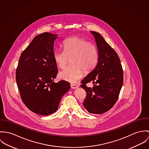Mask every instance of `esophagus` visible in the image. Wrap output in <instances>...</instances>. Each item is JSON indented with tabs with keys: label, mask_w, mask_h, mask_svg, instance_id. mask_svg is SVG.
Returning <instances> with one entry per match:
<instances>
[{
	"label": "esophagus",
	"mask_w": 149,
	"mask_h": 149,
	"mask_svg": "<svg viewBox=\"0 0 149 149\" xmlns=\"http://www.w3.org/2000/svg\"><path fill=\"white\" fill-rule=\"evenodd\" d=\"M71 87L72 88H77L78 87V86H77V84H71Z\"/></svg>",
	"instance_id": "1"
}]
</instances>
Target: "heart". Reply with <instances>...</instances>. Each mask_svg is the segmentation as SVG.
<instances>
[{"label": "heart", "mask_w": 149, "mask_h": 149, "mask_svg": "<svg viewBox=\"0 0 149 149\" xmlns=\"http://www.w3.org/2000/svg\"><path fill=\"white\" fill-rule=\"evenodd\" d=\"M64 51H56L53 57L55 63L65 68L71 59V65L59 73V78L70 83H76L85 72L91 71L98 61V51L95 45L77 36L71 37L63 42Z\"/></svg>", "instance_id": "obj_1"}]
</instances>
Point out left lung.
<instances>
[{
  "instance_id": "8db88e82",
  "label": "left lung",
  "mask_w": 149,
  "mask_h": 149,
  "mask_svg": "<svg viewBox=\"0 0 149 149\" xmlns=\"http://www.w3.org/2000/svg\"><path fill=\"white\" fill-rule=\"evenodd\" d=\"M94 36L98 51V61L95 68L82 81L81 87L86 91L83 102L85 109L95 114L110 110L117 101L123 82V73L119 58L100 34L91 31ZM93 82V88L85 84Z\"/></svg>"
}]
</instances>
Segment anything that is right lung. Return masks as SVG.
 <instances>
[{
    "label": "right lung",
    "mask_w": 149,
    "mask_h": 149,
    "mask_svg": "<svg viewBox=\"0 0 149 149\" xmlns=\"http://www.w3.org/2000/svg\"><path fill=\"white\" fill-rule=\"evenodd\" d=\"M56 35L44 33L36 36L22 52L16 70L23 102L30 110L42 116L55 113L70 88L66 81L53 82L58 73L53 57Z\"/></svg>",
    "instance_id": "obj_1"
}]
</instances>
